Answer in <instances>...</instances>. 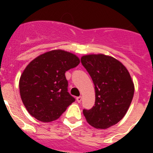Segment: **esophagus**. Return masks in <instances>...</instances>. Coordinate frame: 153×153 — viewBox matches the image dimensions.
I'll return each mask as SVG.
<instances>
[{"instance_id":"obj_1","label":"esophagus","mask_w":153,"mask_h":153,"mask_svg":"<svg viewBox=\"0 0 153 153\" xmlns=\"http://www.w3.org/2000/svg\"><path fill=\"white\" fill-rule=\"evenodd\" d=\"M76 101L78 102H79H79H81V101H82V97H81V96H79V97H77V98H76Z\"/></svg>"}]
</instances>
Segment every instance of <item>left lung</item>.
<instances>
[{
  "instance_id": "8db88e82",
  "label": "left lung",
  "mask_w": 153,
  "mask_h": 153,
  "mask_svg": "<svg viewBox=\"0 0 153 153\" xmlns=\"http://www.w3.org/2000/svg\"><path fill=\"white\" fill-rule=\"evenodd\" d=\"M81 62L95 89L94 105L84 109V116L94 128H109L123 118L133 100L134 86L130 74L118 60L102 54L82 56Z\"/></svg>"
}]
</instances>
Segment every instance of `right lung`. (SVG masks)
Instances as JSON below:
<instances>
[{
	"label": "right lung",
	"mask_w": 153,
	"mask_h": 153,
	"mask_svg": "<svg viewBox=\"0 0 153 153\" xmlns=\"http://www.w3.org/2000/svg\"><path fill=\"white\" fill-rule=\"evenodd\" d=\"M71 53L55 50L32 60L20 79L22 102L32 117L43 122L58 119L75 101L68 92L65 73L79 64Z\"/></svg>",
	"instance_id": "right-lung-1"
}]
</instances>
